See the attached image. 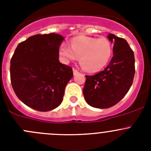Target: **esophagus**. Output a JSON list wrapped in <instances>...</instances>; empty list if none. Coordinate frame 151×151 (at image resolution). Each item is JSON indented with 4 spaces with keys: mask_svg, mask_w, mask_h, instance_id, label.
<instances>
[{
    "mask_svg": "<svg viewBox=\"0 0 151 151\" xmlns=\"http://www.w3.org/2000/svg\"><path fill=\"white\" fill-rule=\"evenodd\" d=\"M73 73H74V75H76L78 73V71L77 69H75V68H73Z\"/></svg>",
    "mask_w": 151,
    "mask_h": 151,
    "instance_id": "obj_1",
    "label": "esophagus"
}]
</instances>
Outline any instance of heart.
Wrapping results in <instances>:
<instances>
[{
	"mask_svg": "<svg viewBox=\"0 0 151 151\" xmlns=\"http://www.w3.org/2000/svg\"><path fill=\"white\" fill-rule=\"evenodd\" d=\"M112 46L106 38L77 36L71 41V47L62 44L59 54L65 62L80 58V64L85 71L96 72L104 68L112 56Z\"/></svg>",
	"mask_w": 151,
	"mask_h": 151,
	"instance_id": "b5f03b06",
	"label": "heart"
}]
</instances>
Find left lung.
Here are the masks:
<instances>
[{"mask_svg":"<svg viewBox=\"0 0 151 151\" xmlns=\"http://www.w3.org/2000/svg\"><path fill=\"white\" fill-rule=\"evenodd\" d=\"M113 57L103 71L86 75L83 95L90 106L105 109L119 102L130 89L135 74L134 52L123 38L109 33Z\"/></svg>","mask_w":151,"mask_h":151,"instance_id":"left-lung-1","label":"left lung"}]
</instances>
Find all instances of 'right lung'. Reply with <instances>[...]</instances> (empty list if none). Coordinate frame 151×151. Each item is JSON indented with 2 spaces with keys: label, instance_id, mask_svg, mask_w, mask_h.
Masks as SVG:
<instances>
[{
  "label": "right lung",
  "instance_id": "obj_1",
  "mask_svg": "<svg viewBox=\"0 0 151 151\" xmlns=\"http://www.w3.org/2000/svg\"><path fill=\"white\" fill-rule=\"evenodd\" d=\"M64 38L57 33L36 34L21 42L11 59V83L17 96L41 112L58 107L73 77L71 67L59 61Z\"/></svg>",
  "mask_w": 151,
  "mask_h": 151
}]
</instances>
